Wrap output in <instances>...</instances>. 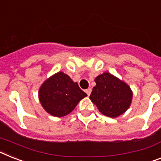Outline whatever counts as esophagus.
I'll return each instance as SVG.
<instances>
[{
	"mask_svg": "<svg viewBox=\"0 0 161 161\" xmlns=\"http://www.w3.org/2000/svg\"><path fill=\"white\" fill-rule=\"evenodd\" d=\"M91 92H92V88H91V87H89V88L86 89V93L87 94V96H90Z\"/></svg>",
	"mask_w": 161,
	"mask_h": 161,
	"instance_id": "esophagus-1",
	"label": "esophagus"
}]
</instances>
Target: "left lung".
Returning a JSON list of instances; mask_svg holds the SVG:
<instances>
[{"instance_id": "obj_1", "label": "left lung", "mask_w": 161, "mask_h": 161, "mask_svg": "<svg viewBox=\"0 0 161 161\" xmlns=\"http://www.w3.org/2000/svg\"><path fill=\"white\" fill-rule=\"evenodd\" d=\"M95 83L90 99L102 114L115 118L130 108L133 92L127 83L108 72L96 77Z\"/></svg>"}]
</instances>
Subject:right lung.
<instances>
[{
  "label": "right lung",
  "mask_w": 161,
  "mask_h": 161,
  "mask_svg": "<svg viewBox=\"0 0 161 161\" xmlns=\"http://www.w3.org/2000/svg\"><path fill=\"white\" fill-rule=\"evenodd\" d=\"M87 95L68 74L58 72L44 81L39 89V99L44 110L53 117L69 114Z\"/></svg>",
  "instance_id": "right-lung-1"
}]
</instances>
